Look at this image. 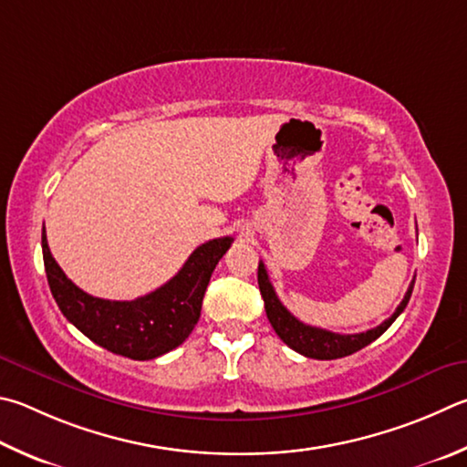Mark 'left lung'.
<instances>
[{"mask_svg": "<svg viewBox=\"0 0 467 467\" xmlns=\"http://www.w3.org/2000/svg\"><path fill=\"white\" fill-rule=\"evenodd\" d=\"M257 282H259L263 302H265L267 318L271 322V327H274V330L277 333V337L282 338V341L290 347V349L298 351L300 355H304V358H310V359L347 358V355L359 351L366 345H369L371 341H376V338L381 333H386L388 327L402 315V310L406 308V304H409L412 287H414V279H412L409 290H406L404 298L400 302V306L396 308L392 317L381 322L379 327L369 328V330H366V333H358V335H338V333H333V330L304 325V322L296 318L292 312L287 310L282 302H279L274 285H271V282H269L267 269H265V265H263V261H259Z\"/></svg>", "mask_w": 467, "mask_h": 467, "instance_id": "obj_1", "label": "left lung"}]
</instances>
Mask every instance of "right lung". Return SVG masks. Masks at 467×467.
<instances>
[{
	"label": "right lung",
	"mask_w": 467,
	"mask_h": 467,
	"mask_svg": "<svg viewBox=\"0 0 467 467\" xmlns=\"http://www.w3.org/2000/svg\"><path fill=\"white\" fill-rule=\"evenodd\" d=\"M231 244L233 236L200 244L165 285L137 300L118 302L96 298L75 285L50 255L42 228L48 285L65 318L96 345L137 361L155 359L190 337L200 320L212 271Z\"/></svg>",
	"instance_id": "add662e5"
}]
</instances>
